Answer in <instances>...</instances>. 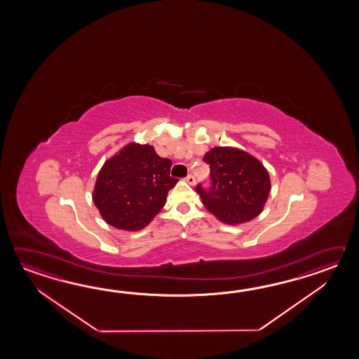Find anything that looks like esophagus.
<instances>
[{"mask_svg":"<svg viewBox=\"0 0 359 359\" xmlns=\"http://www.w3.org/2000/svg\"><path fill=\"white\" fill-rule=\"evenodd\" d=\"M184 181L186 182L189 183V184H191V186H194L195 183H196V178L195 177L192 176V175H189V176L186 177L184 178Z\"/></svg>","mask_w":359,"mask_h":359,"instance_id":"obj_1","label":"esophagus"}]
</instances>
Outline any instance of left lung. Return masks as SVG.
<instances>
[{
	"label": "left lung",
	"instance_id": "8db88e82",
	"mask_svg": "<svg viewBox=\"0 0 359 359\" xmlns=\"http://www.w3.org/2000/svg\"><path fill=\"white\" fill-rule=\"evenodd\" d=\"M210 165L212 187L196 192L206 209L229 226L243 224L258 217L271 192L266 167L252 154L232 146L213 147L204 155Z\"/></svg>",
	"mask_w": 359,
	"mask_h": 359
}]
</instances>
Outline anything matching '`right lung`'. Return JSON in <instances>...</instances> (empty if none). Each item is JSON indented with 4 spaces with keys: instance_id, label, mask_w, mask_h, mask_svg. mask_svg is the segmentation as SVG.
I'll list each match as a JSON object with an SVG mask.
<instances>
[{
    "instance_id": "1",
    "label": "right lung",
    "mask_w": 359,
    "mask_h": 359,
    "mask_svg": "<svg viewBox=\"0 0 359 359\" xmlns=\"http://www.w3.org/2000/svg\"><path fill=\"white\" fill-rule=\"evenodd\" d=\"M172 161L151 145L130 142L100 169L92 200L107 224L140 231L159 213L168 191L178 180L170 177Z\"/></svg>"
}]
</instances>
